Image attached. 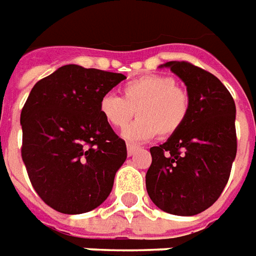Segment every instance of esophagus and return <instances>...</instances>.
<instances>
[{
    "label": "esophagus",
    "instance_id": "1",
    "mask_svg": "<svg viewBox=\"0 0 256 256\" xmlns=\"http://www.w3.org/2000/svg\"><path fill=\"white\" fill-rule=\"evenodd\" d=\"M138 150H139V146L131 145V144H128V145H126V153H128V156H130V158L134 156V154H135Z\"/></svg>",
    "mask_w": 256,
    "mask_h": 256
}]
</instances>
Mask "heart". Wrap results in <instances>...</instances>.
<instances>
[{
    "label": "heart",
    "mask_w": 256,
    "mask_h": 256,
    "mask_svg": "<svg viewBox=\"0 0 256 256\" xmlns=\"http://www.w3.org/2000/svg\"><path fill=\"white\" fill-rule=\"evenodd\" d=\"M98 112L112 128H122L134 116L132 124L122 130L130 142L168 138L182 128L190 114V96L166 75H145L124 84L122 98L104 93L98 100Z\"/></svg>",
    "instance_id": "heart-1"
}]
</instances>
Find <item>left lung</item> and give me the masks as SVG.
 Returning a JSON list of instances; mask_svg holds the SVG:
<instances>
[{
    "instance_id": "obj_1",
    "label": "left lung",
    "mask_w": 256,
    "mask_h": 256,
    "mask_svg": "<svg viewBox=\"0 0 256 256\" xmlns=\"http://www.w3.org/2000/svg\"><path fill=\"white\" fill-rule=\"evenodd\" d=\"M190 96V114L177 134L150 148L146 191L163 212L194 216L219 199L237 153L236 104L230 92L210 72L168 61Z\"/></svg>"
}]
</instances>
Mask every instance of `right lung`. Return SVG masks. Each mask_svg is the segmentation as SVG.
<instances>
[{
	"instance_id": "add662e5",
	"label": "right lung",
	"mask_w": 256,
	"mask_h": 256,
	"mask_svg": "<svg viewBox=\"0 0 256 256\" xmlns=\"http://www.w3.org/2000/svg\"><path fill=\"white\" fill-rule=\"evenodd\" d=\"M124 79L70 64L33 86L20 114L22 158L34 191L57 212L86 213L110 195L126 146L98 100Z\"/></svg>"
}]
</instances>
